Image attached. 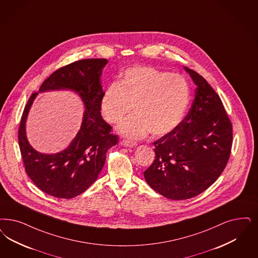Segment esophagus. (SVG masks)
Instances as JSON below:
<instances>
[{
    "label": "esophagus",
    "mask_w": 258,
    "mask_h": 258,
    "mask_svg": "<svg viewBox=\"0 0 258 258\" xmlns=\"http://www.w3.org/2000/svg\"><path fill=\"white\" fill-rule=\"evenodd\" d=\"M121 144L124 146V147H127V148H134L137 146V143L134 142V141H130V140H123Z\"/></svg>",
    "instance_id": "34e87169"
}]
</instances>
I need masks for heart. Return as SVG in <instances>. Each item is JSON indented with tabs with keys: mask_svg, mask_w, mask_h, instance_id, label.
Segmentation results:
<instances>
[{
	"mask_svg": "<svg viewBox=\"0 0 258 258\" xmlns=\"http://www.w3.org/2000/svg\"><path fill=\"white\" fill-rule=\"evenodd\" d=\"M189 103V87L179 74L151 67H134L108 87L101 99V112L110 124L121 122L134 107V115L118 132L138 139L146 134L164 136L182 122Z\"/></svg>",
	"mask_w": 258,
	"mask_h": 258,
	"instance_id": "obj_1",
	"label": "heart"
}]
</instances>
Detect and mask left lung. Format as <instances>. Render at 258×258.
Masks as SVG:
<instances>
[{
    "label": "left lung",
    "mask_w": 258,
    "mask_h": 258,
    "mask_svg": "<svg viewBox=\"0 0 258 258\" xmlns=\"http://www.w3.org/2000/svg\"><path fill=\"white\" fill-rule=\"evenodd\" d=\"M196 86L187 116L171 133L153 143L155 159L144 177L171 200L200 195L225 169L232 142L231 123L221 99L204 78L184 67Z\"/></svg>",
    "instance_id": "1"
}]
</instances>
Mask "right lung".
<instances>
[{
	"mask_svg": "<svg viewBox=\"0 0 258 258\" xmlns=\"http://www.w3.org/2000/svg\"><path fill=\"white\" fill-rule=\"evenodd\" d=\"M107 59H85L57 70L42 84L39 92L71 90L83 102L85 110L81 130L70 145L56 154H42L27 140V116L37 93L29 98L19 128V147L27 175L42 191L70 199L86 191L98 178L107 150L118 136L101 115L102 71Z\"/></svg>",
	"mask_w": 258,
	"mask_h": 258,
	"instance_id": "right-lung-1",
	"label": "right lung"
}]
</instances>
